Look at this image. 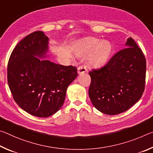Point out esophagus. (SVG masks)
<instances>
[{
	"instance_id": "34e87169",
	"label": "esophagus",
	"mask_w": 153,
	"mask_h": 153,
	"mask_svg": "<svg viewBox=\"0 0 153 153\" xmlns=\"http://www.w3.org/2000/svg\"><path fill=\"white\" fill-rule=\"evenodd\" d=\"M86 71V67L84 65H81L77 67V73L79 74L85 73Z\"/></svg>"
}]
</instances>
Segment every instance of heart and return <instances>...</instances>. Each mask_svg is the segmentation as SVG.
Segmentation results:
<instances>
[{"instance_id": "1", "label": "heart", "mask_w": 153, "mask_h": 153, "mask_svg": "<svg viewBox=\"0 0 153 153\" xmlns=\"http://www.w3.org/2000/svg\"><path fill=\"white\" fill-rule=\"evenodd\" d=\"M113 51L111 44L108 41L99 40L94 38L84 41L79 48L77 53L79 55H86L88 56V63L92 67H100L106 63Z\"/></svg>"}]
</instances>
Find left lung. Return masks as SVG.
<instances>
[{
    "label": "left lung",
    "instance_id": "1",
    "mask_svg": "<svg viewBox=\"0 0 153 153\" xmlns=\"http://www.w3.org/2000/svg\"><path fill=\"white\" fill-rule=\"evenodd\" d=\"M146 59L135 41L116 53L101 68L88 74L90 100L100 112L114 115L129 109L141 98L146 79Z\"/></svg>",
    "mask_w": 153,
    "mask_h": 153
}]
</instances>
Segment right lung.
Here are the masks:
<instances>
[{
    "instance_id": "1",
    "label": "right lung",
    "mask_w": 153,
    "mask_h": 153,
    "mask_svg": "<svg viewBox=\"0 0 153 153\" xmlns=\"http://www.w3.org/2000/svg\"><path fill=\"white\" fill-rule=\"evenodd\" d=\"M48 38L41 31L27 35L15 46L7 67V81L13 99L31 115L47 117L60 109L77 68L56 64L45 57Z\"/></svg>"
}]
</instances>
